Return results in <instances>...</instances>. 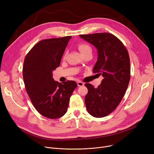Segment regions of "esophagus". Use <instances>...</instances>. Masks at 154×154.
Returning a JSON list of instances; mask_svg holds the SVG:
<instances>
[{
  "label": "esophagus",
  "instance_id": "1",
  "mask_svg": "<svg viewBox=\"0 0 154 154\" xmlns=\"http://www.w3.org/2000/svg\"><path fill=\"white\" fill-rule=\"evenodd\" d=\"M77 85H78L79 87L83 86V85H84V83L82 82H81V81H79V82H77Z\"/></svg>",
  "mask_w": 154,
  "mask_h": 154
}]
</instances>
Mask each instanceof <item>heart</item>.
Here are the masks:
<instances>
[{
    "mask_svg": "<svg viewBox=\"0 0 154 154\" xmlns=\"http://www.w3.org/2000/svg\"><path fill=\"white\" fill-rule=\"evenodd\" d=\"M78 47H79V51H80V52H81L82 54L84 53V52H85L88 51H90L91 49V47L90 45H88V44H85V43H80L78 45Z\"/></svg>",
    "mask_w": 154,
    "mask_h": 154,
    "instance_id": "b5f03b06",
    "label": "heart"
}]
</instances>
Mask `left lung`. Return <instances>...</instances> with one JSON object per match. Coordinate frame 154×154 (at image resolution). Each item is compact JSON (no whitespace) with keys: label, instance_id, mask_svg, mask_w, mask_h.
<instances>
[{"label":"left lung","instance_id":"left-lung-1","mask_svg":"<svg viewBox=\"0 0 154 154\" xmlns=\"http://www.w3.org/2000/svg\"><path fill=\"white\" fill-rule=\"evenodd\" d=\"M79 36L97 50L98 58L93 72L103 77L97 88L91 84H85L88 88L85 97L86 108L93 117H106L117 108L128 87L131 79L128 53L123 43L112 34Z\"/></svg>","mask_w":154,"mask_h":154}]
</instances>
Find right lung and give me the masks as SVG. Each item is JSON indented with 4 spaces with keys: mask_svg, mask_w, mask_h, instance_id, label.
I'll return each instance as SVG.
<instances>
[{
    "mask_svg": "<svg viewBox=\"0 0 154 154\" xmlns=\"http://www.w3.org/2000/svg\"><path fill=\"white\" fill-rule=\"evenodd\" d=\"M71 37L40 40L24 59L22 72L27 94L38 112L48 119L60 118L66 114L70 96L77 87L73 80L61 84L52 77Z\"/></svg>",
    "mask_w": 154,
    "mask_h": 154,
    "instance_id": "add662e5",
    "label": "right lung"
}]
</instances>
